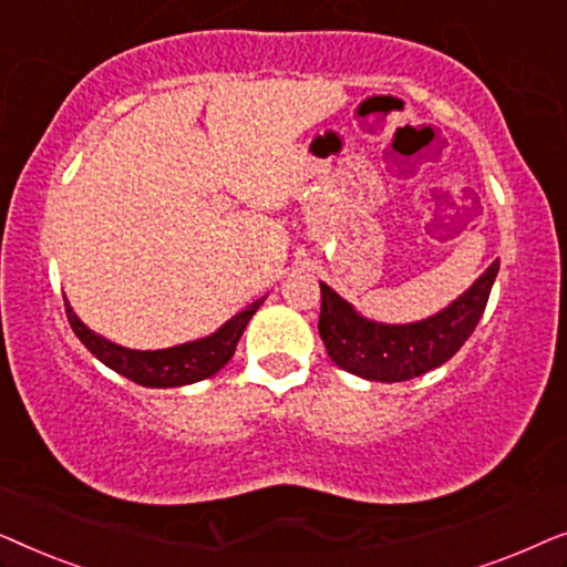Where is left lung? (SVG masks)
Wrapping results in <instances>:
<instances>
[{"instance_id": "obj_1", "label": "left lung", "mask_w": 567, "mask_h": 567, "mask_svg": "<svg viewBox=\"0 0 567 567\" xmlns=\"http://www.w3.org/2000/svg\"><path fill=\"white\" fill-rule=\"evenodd\" d=\"M501 262L495 260L444 312L413 324L363 320L353 307L320 284V338L340 369L371 382H408L441 367L460 351L485 312Z\"/></svg>"}]
</instances>
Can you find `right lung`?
<instances>
[{
    "instance_id": "obj_1",
    "label": "right lung",
    "mask_w": 567,
    "mask_h": 567,
    "mask_svg": "<svg viewBox=\"0 0 567 567\" xmlns=\"http://www.w3.org/2000/svg\"><path fill=\"white\" fill-rule=\"evenodd\" d=\"M262 299L252 301L250 307L231 317V320L214 332V336L193 340V343H183L175 348H165V351H131V348L115 346L111 340L95 336V332L84 328L80 317L72 312L69 301L64 299L66 307V320L76 332V338L82 340L84 348L105 363L107 369L118 371L121 377L131 379V382L142 386H183L200 382V379L214 377L231 355L239 343L250 317L258 312Z\"/></svg>"
}]
</instances>
